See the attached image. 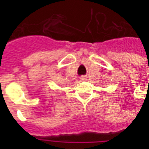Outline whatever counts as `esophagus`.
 I'll return each mask as SVG.
<instances>
[{"instance_id": "esophagus-1", "label": "esophagus", "mask_w": 149, "mask_h": 149, "mask_svg": "<svg viewBox=\"0 0 149 149\" xmlns=\"http://www.w3.org/2000/svg\"><path fill=\"white\" fill-rule=\"evenodd\" d=\"M80 79H81L82 81H84V80H86V77H84V76H83V77H80Z\"/></svg>"}]
</instances>
